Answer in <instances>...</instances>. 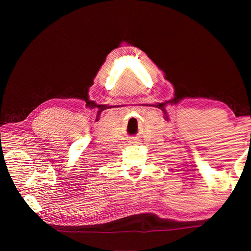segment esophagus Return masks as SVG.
<instances>
[{"label": "esophagus", "mask_w": 251, "mask_h": 251, "mask_svg": "<svg viewBox=\"0 0 251 251\" xmlns=\"http://www.w3.org/2000/svg\"><path fill=\"white\" fill-rule=\"evenodd\" d=\"M131 144H134V145H136V144H138V142L137 141H134V142H131Z\"/></svg>", "instance_id": "esophagus-1"}]
</instances>
